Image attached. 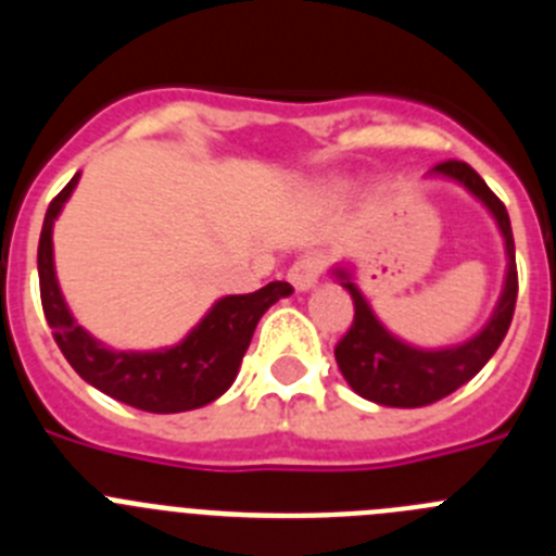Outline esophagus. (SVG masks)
Returning a JSON list of instances; mask_svg holds the SVG:
<instances>
[{"label": "esophagus", "mask_w": 556, "mask_h": 556, "mask_svg": "<svg viewBox=\"0 0 556 556\" xmlns=\"http://www.w3.org/2000/svg\"><path fill=\"white\" fill-rule=\"evenodd\" d=\"M323 269H326V255L312 250V253H303L301 258L289 267L287 278L298 292H306V289H312L314 283L320 281Z\"/></svg>", "instance_id": "esophagus-1"}]
</instances>
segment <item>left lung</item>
I'll list each match as a JSON object with an SVG mask.
<instances>
[{"instance_id": "left-lung-1", "label": "left lung", "mask_w": 556, "mask_h": 556, "mask_svg": "<svg viewBox=\"0 0 556 556\" xmlns=\"http://www.w3.org/2000/svg\"><path fill=\"white\" fill-rule=\"evenodd\" d=\"M437 175L459 180L465 189H470L481 203L493 211L504 242H507V283L501 292V301L495 306L493 320L484 326V331L468 339L465 345L445 348V351H420L401 339L392 337L376 314L370 312L367 301L356 289V283L348 278V273L337 269L342 278V287L353 298V323L333 348L337 365L345 376L353 392L381 406H401V409H415V406H429L440 397L451 395L462 384H468L470 378L488 365L490 356L498 351L509 331L515 314V301H518V267H515V242L509 214L498 198L493 194L479 172L465 161H443L434 166Z\"/></svg>"}]
</instances>
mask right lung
I'll return each instance as SVG.
<instances>
[{"label": "right lung", "instance_id": "add662e5", "mask_svg": "<svg viewBox=\"0 0 556 556\" xmlns=\"http://www.w3.org/2000/svg\"><path fill=\"white\" fill-rule=\"evenodd\" d=\"M77 178L80 172L49 203L41 239H38V283H41L43 317L66 362L75 367L83 381L105 395L136 409L155 412V415L200 409L217 401L233 384L262 314L278 298L292 294V287L287 281H273L258 292L223 298L180 345L166 348V351H111L77 326L55 281L52 225L77 186Z\"/></svg>", "mask_w": 556, "mask_h": 556}]
</instances>
